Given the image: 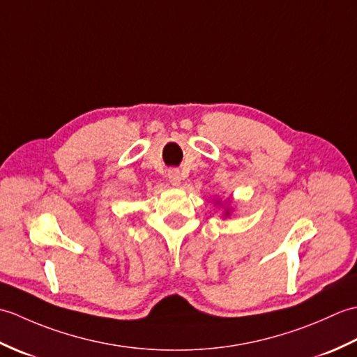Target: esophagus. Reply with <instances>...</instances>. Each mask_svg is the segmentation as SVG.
<instances>
[{"mask_svg":"<svg viewBox=\"0 0 357 357\" xmlns=\"http://www.w3.org/2000/svg\"><path fill=\"white\" fill-rule=\"evenodd\" d=\"M167 178H169V183L173 187H179L181 185V181H183V178H181L179 170H176V169L169 170V174H167Z\"/></svg>","mask_w":357,"mask_h":357,"instance_id":"34e87169","label":"esophagus"}]
</instances>
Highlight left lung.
Returning <instances> with one entry per match:
<instances>
[{"label":"left lung","instance_id":"8db88e82","mask_svg":"<svg viewBox=\"0 0 357 357\" xmlns=\"http://www.w3.org/2000/svg\"><path fill=\"white\" fill-rule=\"evenodd\" d=\"M216 204L218 206H222V208H224V211H222V218H230V215H231V207H230V202L229 204H224L221 199H216Z\"/></svg>","mask_w":357,"mask_h":357}]
</instances>
